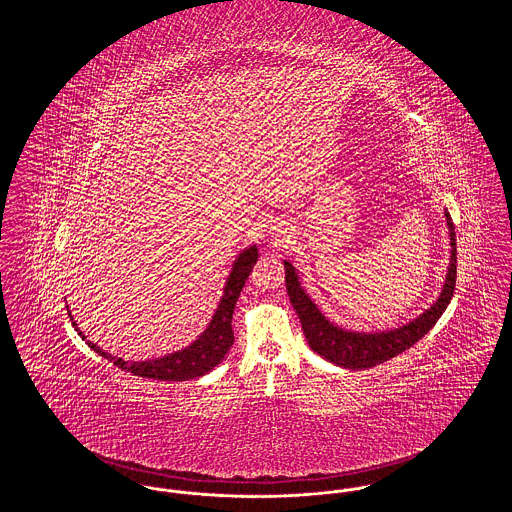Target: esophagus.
<instances>
[{
  "mask_svg": "<svg viewBox=\"0 0 512 512\" xmlns=\"http://www.w3.org/2000/svg\"><path fill=\"white\" fill-rule=\"evenodd\" d=\"M288 236V228L286 224H276V226H270V240L272 244H280L284 242V238Z\"/></svg>",
  "mask_w": 512,
  "mask_h": 512,
  "instance_id": "34e87169",
  "label": "esophagus"
}]
</instances>
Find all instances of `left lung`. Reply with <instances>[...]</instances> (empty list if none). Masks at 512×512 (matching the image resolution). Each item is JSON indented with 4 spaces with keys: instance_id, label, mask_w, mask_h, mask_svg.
I'll return each mask as SVG.
<instances>
[{
    "instance_id": "obj_1",
    "label": "left lung",
    "mask_w": 512,
    "mask_h": 512,
    "mask_svg": "<svg viewBox=\"0 0 512 512\" xmlns=\"http://www.w3.org/2000/svg\"><path fill=\"white\" fill-rule=\"evenodd\" d=\"M447 230H449V265L445 272V280L441 286L438 299L424 309L418 317L405 322L397 328H382V330H351L336 324L334 320L326 317L315 299L307 293L301 284L299 270L290 259H284L286 268V288L292 301L293 309L301 320L305 340L309 347L330 361L332 365L359 370V368H372V366L386 363L393 357L401 355L414 343L422 340L438 322L439 317L445 313L453 290H455V278H457V238H455V226L447 209H443Z\"/></svg>"
}]
</instances>
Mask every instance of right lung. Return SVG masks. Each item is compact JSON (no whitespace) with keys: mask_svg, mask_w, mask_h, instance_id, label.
Instances as JSON below:
<instances>
[{"mask_svg":"<svg viewBox=\"0 0 512 512\" xmlns=\"http://www.w3.org/2000/svg\"><path fill=\"white\" fill-rule=\"evenodd\" d=\"M259 251L257 245H249L240 251V255L234 259L230 274L224 282L222 295H220L219 305L209 320L207 328L195 338L190 345L167 353L157 359H147V361H124L121 357H115L107 351H103L94 341L86 340V336L80 332L76 320H74L69 305V317L73 320L74 330L78 336L88 343L96 353H99L103 359L111 361L113 365L119 366L121 370H126L134 376L140 378H151V380H161V382H184V380H194L201 378L207 372H211L215 366L222 363L226 353L230 351L234 343V332H232V315L236 301L240 297V292L244 288L245 280L251 272L253 265L257 263Z\"/></svg>","mask_w":512,"mask_h":512,"instance_id":"1","label":"right lung"}]
</instances>
